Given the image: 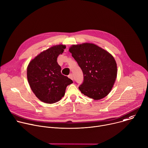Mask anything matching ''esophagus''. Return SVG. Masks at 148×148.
<instances>
[{"label":"esophagus","mask_w":148,"mask_h":148,"mask_svg":"<svg viewBox=\"0 0 148 148\" xmlns=\"http://www.w3.org/2000/svg\"><path fill=\"white\" fill-rule=\"evenodd\" d=\"M68 77H69V78H70L71 79L73 80V74H69Z\"/></svg>","instance_id":"obj_1"}]
</instances>
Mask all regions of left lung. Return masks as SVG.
I'll return each mask as SVG.
<instances>
[{"mask_svg": "<svg viewBox=\"0 0 148 148\" xmlns=\"http://www.w3.org/2000/svg\"><path fill=\"white\" fill-rule=\"evenodd\" d=\"M84 75L79 89L84 95L99 100L111 91L117 77L116 60L108 52L89 43L73 45L69 49Z\"/></svg>", "mask_w": 148, "mask_h": 148, "instance_id": "left-lung-1", "label": "left lung"}]
</instances>
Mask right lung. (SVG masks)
Instances as JSON below:
<instances>
[{
    "instance_id": "obj_1",
    "label": "right lung",
    "mask_w": 148,
    "mask_h": 148,
    "mask_svg": "<svg viewBox=\"0 0 148 148\" xmlns=\"http://www.w3.org/2000/svg\"><path fill=\"white\" fill-rule=\"evenodd\" d=\"M66 46H53L41 52L29 63L27 78L29 86L38 99L46 103H54L64 95L66 87L73 81L61 73L57 59Z\"/></svg>"
}]
</instances>
